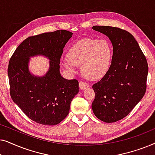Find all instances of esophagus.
Instances as JSON below:
<instances>
[{
    "instance_id": "esophagus-1",
    "label": "esophagus",
    "mask_w": 155,
    "mask_h": 155,
    "mask_svg": "<svg viewBox=\"0 0 155 155\" xmlns=\"http://www.w3.org/2000/svg\"><path fill=\"white\" fill-rule=\"evenodd\" d=\"M79 87L80 90H85V89H87L89 87V84L84 82L80 81L79 82Z\"/></svg>"
}]
</instances>
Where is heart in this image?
Listing matches in <instances>:
<instances>
[{"instance_id": "obj_1", "label": "heart", "mask_w": 155, "mask_h": 155, "mask_svg": "<svg viewBox=\"0 0 155 155\" xmlns=\"http://www.w3.org/2000/svg\"><path fill=\"white\" fill-rule=\"evenodd\" d=\"M112 54L113 50L108 40L84 38L71 46L68 53V58H63L61 63L69 73H75L76 65H80L87 78L98 80L107 73Z\"/></svg>"}]
</instances>
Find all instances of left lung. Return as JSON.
Returning <instances> with one entry per match:
<instances>
[{"instance_id": "8db88e82", "label": "left lung", "mask_w": 155, "mask_h": 155, "mask_svg": "<svg viewBox=\"0 0 155 155\" xmlns=\"http://www.w3.org/2000/svg\"><path fill=\"white\" fill-rule=\"evenodd\" d=\"M107 36L113 46L111 64L100 81L93 84V113L106 123L118 121L128 115L146 91L148 65L133 36L118 27L94 26Z\"/></svg>"}]
</instances>
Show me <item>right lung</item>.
Returning a JSON list of instances; mask_svg holds the SVG:
<instances>
[{"label": "right lung", "instance_id": "right-lung-1", "mask_svg": "<svg viewBox=\"0 0 155 155\" xmlns=\"http://www.w3.org/2000/svg\"><path fill=\"white\" fill-rule=\"evenodd\" d=\"M73 33L57 30L24 40L10 59L8 75L12 101L31 120L42 125L58 124L68 116L71 103L79 92L77 80H66L60 73L63 48ZM43 55L50 61L43 76L31 74V57Z\"/></svg>", "mask_w": 155, "mask_h": 155}]
</instances>
